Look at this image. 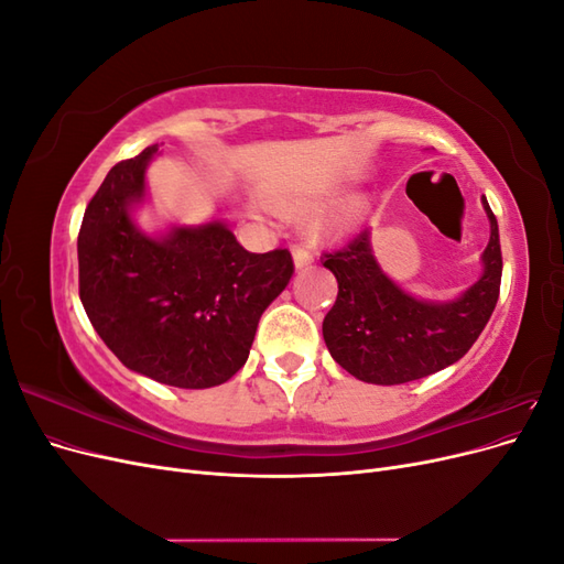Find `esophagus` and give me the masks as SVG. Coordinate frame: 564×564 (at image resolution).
I'll return each instance as SVG.
<instances>
[{"instance_id": "1", "label": "esophagus", "mask_w": 564, "mask_h": 564, "mask_svg": "<svg viewBox=\"0 0 564 564\" xmlns=\"http://www.w3.org/2000/svg\"><path fill=\"white\" fill-rule=\"evenodd\" d=\"M292 253H294V263L296 268H308L313 263V253L308 251V247L305 245H292Z\"/></svg>"}]
</instances>
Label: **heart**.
<instances>
[{
	"label": "heart",
	"mask_w": 564,
	"mask_h": 564,
	"mask_svg": "<svg viewBox=\"0 0 564 564\" xmlns=\"http://www.w3.org/2000/svg\"><path fill=\"white\" fill-rule=\"evenodd\" d=\"M305 207H311V199H305V197H282V199H278V209L284 212V214H299ZM357 216H360V207H357V204H340V207L315 218L313 230L319 237H332V235L348 230L357 220Z\"/></svg>",
	"instance_id": "obj_1"
}]
</instances>
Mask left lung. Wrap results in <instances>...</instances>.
Masks as SVG:
<instances>
[{
    "instance_id": "obj_1",
    "label": "left lung",
    "mask_w": 564,
    "mask_h": 564,
    "mask_svg": "<svg viewBox=\"0 0 564 564\" xmlns=\"http://www.w3.org/2000/svg\"><path fill=\"white\" fill-rule=\"evenodd\" d=\"M489 218V245L482 278L447 303L421 301L392 282L371 253L369 230L334 251L322 265L334 272L338 296L322 322V336L334 360L355 379L398 386L454 365L482 334L501 289L499 224L482 197Z\"/></svg>"
}]
</instances>
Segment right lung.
Masks as SVG:
<instances>
[{
    "label": "right lung",
    "mask_w": 564,
    "mask_h": 564,
    "mask_svg": "<svg viewBox=\"0 0 564 564\" xmlns=\"http://www.w3.org/2000/svg\"><path fill=\"white\" fill-rule=\"evenodd\" d=\"M158 148L115 164L84 212L79 299L124 367L166 386L212 388L245 367L294 261L289 249L247 251L220 220L145 235L131 209Z\"/></svg>",
    "instance_id": "obj_1"
}]
</instances>
